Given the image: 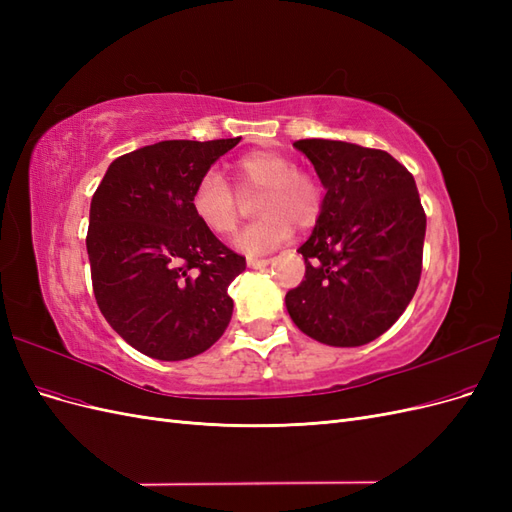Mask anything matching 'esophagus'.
I'll list each match as a JSON object with an SVG mask.
<instances>
[{
  "mask_svg": "<svg viewBox=\"0 0 512 512\" xmlns=\"http://www.w3.org/2000/svg\"><path fill=\"white\" fill-rule=\"evenodd\" d=\"M271 265V258H247V267L250 269H265Z\"/></svg>",
  "mask_w": 512,
  "mask_h": 512,
  "instance_id": "1",
  "label": "esophagus"
}]
</instances>
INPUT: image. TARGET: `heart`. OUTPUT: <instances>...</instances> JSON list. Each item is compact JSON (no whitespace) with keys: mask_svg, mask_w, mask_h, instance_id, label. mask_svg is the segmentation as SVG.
I'll return each instance as SVG.
<instances>
[{"mask_svg":"<svg viewBox=\"0 0 512 512\" xmlns=\"http://www.w3.org/2000/svg\"><path fill=\"white\" fill-rule=\"evenodd\" d=\"M237 179L243 190H262L256 203L260 220L239 232L235 247L247 256L267 254L290 235L292 224L312 228L324 205L322 183L307 170L294 168L282 153L256 149L237 162ZM196 220L213 235L226 237L239 224L237 196L218 170H207L190 198Z\"/></svg>","mask_w":512,"mask_h":512,"instance_id":"b5f03b06","label":"heart"}]
</instances>
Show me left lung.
I'll list each match as a JSON object with an SVG mask.
<instances>
[{
    "mask_svg": "<svg viewBox=\"0 0 512 512\" xmlns=\"http://www.w3.org/2000/svg\"><path fill=\"white\" fill-rule=\"evenodd\" d=\"M294 147L314 164L327 194L297 250L305 280L288 290L286 309L320 344H369L406 312L421 280L427 218L414 177L380 149L327 138Z\"/></svg>",
    "mask_w": 512,
    "mask_h": 512,
    "instance_id": "8db88e82",
    "label": "left lung"
}]
</instances>
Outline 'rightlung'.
I'll list each match as a JSON object with an SVG mask.
<instances>
[{"label":"right lung","mask_w":512,"mask_h":512,"mask_svg":"<svg viewBox=\"0 0 512 512\" xmlns=\"http://www.w3.org/2000/svg\"><path fill=\"white\" fill-rule=\"evenodd\" d=\"M241 141H162L108 166L91 198L87 254L102 316L158 361L211 348L232 316L245 258L196 220V181Z\"/></svg>","instance_id":"add662e5"}]
</instances>
